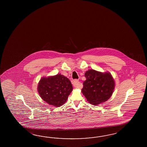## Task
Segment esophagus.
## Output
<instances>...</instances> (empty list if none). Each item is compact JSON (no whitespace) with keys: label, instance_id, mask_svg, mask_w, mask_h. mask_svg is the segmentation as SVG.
Here are the masks:
<instances>
[{"label":"esophagus","instance_id":"34e87169","mask_svg":"<svg viewBox=\"0 0 147 147\" xmlns=\"http://www.w3.org/2000/svg\"><path fill=\"white\" fill-rule=\"evenodd\" d=\"M72 84L74 85V87L79 88V82L78 81V80L75 79V80H72Z\"/></svg>","mask_w":147,"mask_h":147}]
</instances>
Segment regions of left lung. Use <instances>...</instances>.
<instances>
[{
    "label": "left lung",
    "instance_id": "8db88e82",
    "mask_svg": "<svg viewBox=\"0 0 147 147\" xmlns=\"http://www.w3.org/2000/svg\"><path fill=\"white\" fill-rule=\"evenodd\" d=\"M84 76L86 80L83 83L81 92L89 103L98 105L107 101L112 96L115 82L110 72L89 69Z\"/></svg>",
    "mask_w": 147,
    "mask_h": 147
}]
</instances>
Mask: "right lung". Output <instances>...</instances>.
<instances>
[{"label":"right lung","mask_w":147,"mask_h":147,"mask_svg":"<svg viewBox=\"0 0 147 147\" xmlns=\"http://www.w3.org/2000/svg\"><path fill=\"white\" fill-rule=\"evenodd\" d=\"M72 89L69 79L60 74L42 77L37 86L41 99L49 105L56 107L61 106L66 102Z\"/></svg>","instance_id":"right-lung-1"}]
</instances>
